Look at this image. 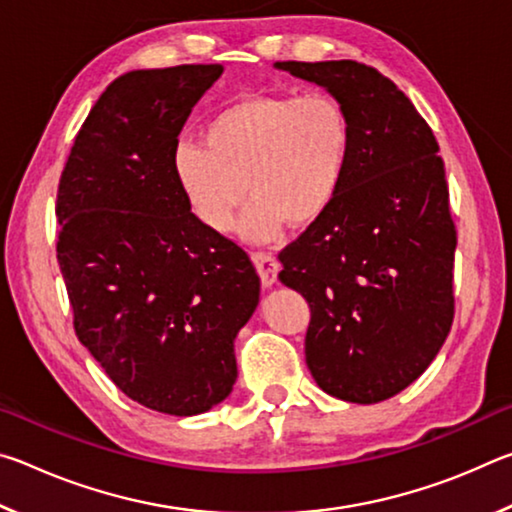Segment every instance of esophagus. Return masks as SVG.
Instances as JSON below:
<instances>
[{
    "label": "esophagus",
    "mask_w": 512,
    "mask_h": 512,
    "mask_svg": "<svg viewBox=\"0 0 512 512\" xmlns=\"http://www.w3.org/2000/svg\"><path fill=\"white\" fill-rule=\"evenodd\" d=\"M253 262L257 266V273L262 277L264 287H273L277 280V271H280V264L273 253H266V250H255L253 253Z\"/></svg>",
    "instance_id": "obj_1"
}]
</instances>
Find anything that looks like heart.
I'll return each instance as SVG.
<instances>
[{
  "instance_id": "obj_1",
  "label": "heart",
  "mask_w": 512,
  "mask_h": 512,
  "mask_svg": "<svg viewBox=\"0 0 512 512\" xmlns=\"http://www.w3.org/2000/svg\"><path fill=\"white\" fill-rule=\"evenodd\" d=\"M203 142L173 151V176L205 228L228 232L246 192L241 232L280 235L309 225L339 196L352 155V124L329 94H250L207 121Z\"/></svg>"
}]
</instances>
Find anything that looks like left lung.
Returning a JSON list of instances; mask_svg holds the SVG:
<instances>
[{
  "instance_id": "1",
  "label": "left lung",
  "mask_w": 512,
  "mask_h": 512,
  "mask_svg": "<svg viewBox=\"0 0 512 512\" xmlns=\"http://www.w3.org/2000/svg\"><path fill=\"white\" fill-rule=\"evenodd\" d=\"M275 67L323 85L352 124L339 196L280 253V282L311 309L307 366L339 400L384 402L429 368L454 320L456 228L438 142L375 67Z\"/></svg>"
}]
</instances>
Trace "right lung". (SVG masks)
<instances>
[{
  "label": "right lung",
  "instance_id": "1",
  "mask_svg": "<svg viewBox=\"0 0 512 512\" xmlns=\"http://www.w3.org/2000/svg\"><path fill=\"white\" fill-rule=\"evenodd\" d=\"M221 65L112 81L60 176L56 257L79 341L121 393L169 415L210 411L237 379L235 339L259 302L244 248L196 219L173 151Z\"/></svg>",
  "mask_w": 512,
  "mask_h": 512
}]
</instances>
